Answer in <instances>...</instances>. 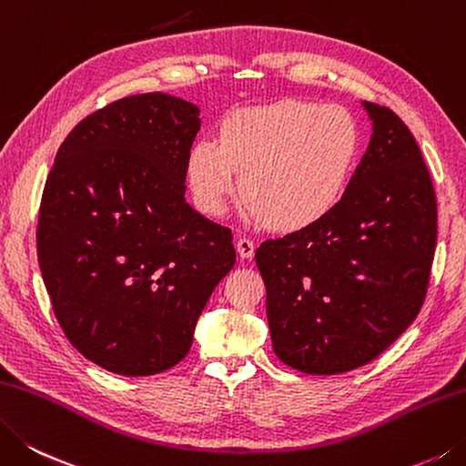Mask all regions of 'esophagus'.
Returning <instances> with one entry per match:
<instances>
[{
	"mask_svg": "<svg viewBox=\"0 0 466 466\" xmlns=\"http://www.w3.org/2000/svg\"><path fill=\"white\" fill-rule=\"evenodd\" d=\"M237 253H239L243 259H249L253 253H256V243L248 239V237H239V239H237Z\"/></svg>",
	"mask_w": 466,
	"mask_h": 466,
	"instance_id": "1",
	"label": "esophagus"
}]
</instances>
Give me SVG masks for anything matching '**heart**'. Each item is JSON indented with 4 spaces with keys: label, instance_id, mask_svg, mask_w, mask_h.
Instances as JSON below:
<instances>
[{
    "label": "heart",
    "instance_id": "heart-1",
    "mask_svg": "<svg viewBox=\"0 0 466 466\" xmlns=\"http://www.w3.org/2000/svg\"><path fill=\"white\" fill-rule=\"evenodd\" d=\"M359 154L361 129L347 109L279 101L231 113L218 142L192 146L187 172L205 213H223L239 174L243 203L269 229L300 231L337 208Z\"/></svg>",
    "mask_w": 466,
    "mask_h": 466
}]
</instances>
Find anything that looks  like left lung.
<instances>
[{"label":"left lung","mask_w":466,"mask_h":466,"mask_svg":"<svg viewBox=\"0 0 466 466\" xmlns=\"http://www.w3.org/2000/svg\"><path fill=\"white\" fill-rule=\"evenodd\" d=\"M371 142L337 208L263 241L274 353L292 370L337 375L373 361L422 309L436 249V195L408 126L363 101Z\"/></svg>","instance_id":"obj_1"}]
</instances>
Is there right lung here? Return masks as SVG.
<instances>
[{"mask_svg": "<svg viewBox=\"0 0 466 466\" xmlns=\"http://www.w3.org/2000/svg\"><path fill=\"white\" fill-rule=\"evenodd\" d=\"M198 113L166 93L113 101L75 126L46 178L36 231L44 286L70 345L111 373L180 363L235 266L231 229L184 198Z\"/></svg>", "mask_w": 466, "mask_h": 466, "instance_id": "add662e5", "label": "right lung"}]
</instances>
